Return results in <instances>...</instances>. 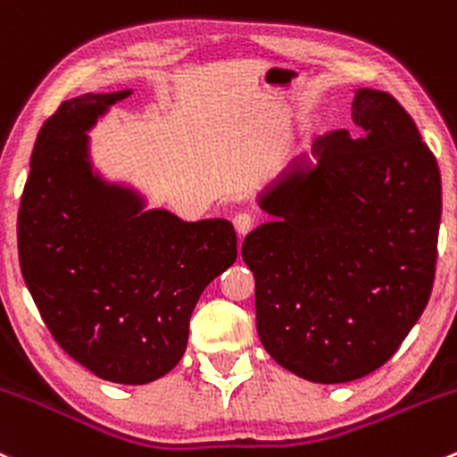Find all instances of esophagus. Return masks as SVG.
Segmentation results:
<instances>
[{
  "label": "esophagus",
  "instance_id": "esophagus-1",
  "mask_svg": "<svg viewBox=\"0 0 457 457\" xmlns=\"http://www.w3.org/2000/svg\"><path fill=\"white\" fill-rule=\"evenodd\" d=\"M253 223H256V219H253V216L247 214V212H241V214L234 216V228H237L238 237H245L247 232H252Z\"/></svg>",
  "mask_w": 457,
  "mask_h": 457
}]
</instances>
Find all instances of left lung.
<instances>
[{
	"label": "left lung",
	"mask_w": 457,
	"mask_h": 457,
	"mask_svg": "<svg viewBox=\"0 0 457 457\" xmlns=\"http://www.w3.org/2000/svg\"><path fill=\"white\" fill-rule=\"evenodd\" d=\"M353 122L317 137L258 196L245 237L256 328L282 368L348 383L381 368L434 287L443 186L434 153L387 91H354Z\"/></svg>",
	"instance_id": "obj_1"
}]
</instances>
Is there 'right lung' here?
Segmentation results:
<instances>
[{"instance_id":"1","label":"right lung","mask_w":457,"mask_h":457,"mask_svg":"<svg viewBox=\"0 0 457 457\" xmlns=\"http://www.w3.org/2000/svg\"><path fill=\"white\" fill-rule=\"evenodd\" d=\"M133 91L65 100L38 131L17 219L19 265L52 337L104 381L144 386L184 357L201 293L237 261L225 219L144 210L94 170L87 131Z\"/></svg>"}]
</instances>
